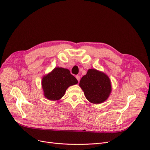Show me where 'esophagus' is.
Listing matches in <instances>:
<instances>
[{
	"label": "esophagus",
	"instance_id": "obj_1",
	"mask_svg": "<svg viewBox=\"0 0 150 150\" xmlns=\"http://www.w3.org/2000/svg\"><path fill=\"white\" fill-rule=\"evenodd\" d=\"M76 79L78 80V81L79 82V79H80V76H79V75H76Z\"/></svg>",
	"mask_w": 150,
	"mask_h": 150
}]
</instances>
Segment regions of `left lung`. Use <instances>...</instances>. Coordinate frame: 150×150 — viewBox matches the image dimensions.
Returning a JSON list of instances; mask_svg holds the SVG:
<instances>
[{
  "label": "left lung",
  "mask_w": 150,
  "mask_h": 150,
  "mask_svg": "<svg viewBox=\"0 0 150 150\" xmlns=\"http://www.w3.org/2000/svg\"><path fill=\"white\" fill-rule=\"evenodd\" d=\"M87 100L93 104H100L108 98L112 91L111 82L104 73L96 69H88L79 84Z\"/></svg>",
  "instance_id": "obj_1"
}]
</instances>
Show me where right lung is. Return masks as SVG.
<instances>
[{
	"mask_svg": "<svg viewBox=\"0 0 150 150\" xmlns=\"http://www.w3.org/2000/svg\"><path fill=\"white\" fill-rule=\"evenodd\" d=\"M77 83L78 80L69 70L55 67L51 72L43 76L42 85L44 96L51 101H57L64 95L69 86Z\"/></svg>",
	"mask_w": 150,
	"mask_h": 150,
	"instance_id": "add662e5",
	"label": "right lung"
}]
</instances>
